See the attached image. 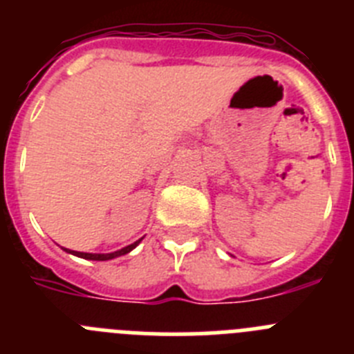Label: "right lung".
I'll list each match as a JSON object with an SVG mask.
<instances>
[{"instance_id": "add662e5", "label": "right lung", "mask_w": 354, "mask_h": 354, "mask_svg": "<svg viewBox=\"0 0 354 354\" xmlns=\"http://www.w3.org/2000/svg\"><path fill=\"white\" fill-rule=\"evenodd\" d=\"M140 241L142 239H138L136 243H133V245L126 246V248L117 250V252H111V253H84V252H74V250H67V248H64V250L65 252L72 253V255H76V257L86 259V261H111V259H117V257H120V255H126V253H129L131 250L136 248V246L140 245Z\"/></svg>"}]
</instances>
